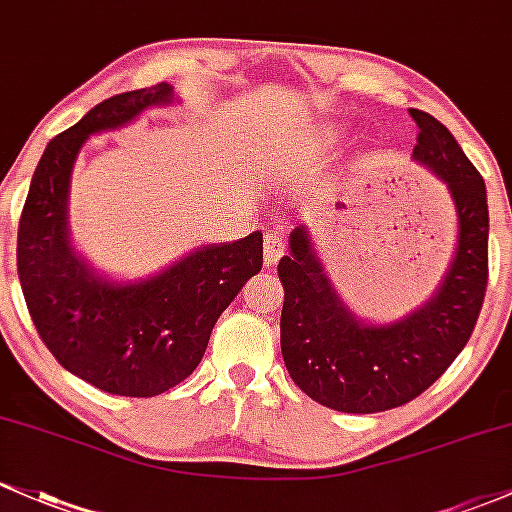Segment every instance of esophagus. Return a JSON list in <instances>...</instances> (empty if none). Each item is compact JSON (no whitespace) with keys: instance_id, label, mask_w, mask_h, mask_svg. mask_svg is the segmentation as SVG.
Masks as SVG:
<instances>
[{"instance_id":"esophagus-1","label":"esophagus","mask_w":512,"mask_h":512,"mask_svg":"<svg viewBox=\"0 0 512 512\" xmlns=\"http://www.w3.org/2000/svg\"><path fill=\"white\" fill-rule=\"evenodd\" d=\"M286 250V238L282 230H269L265 235V265L274 267L279 260H282Z\"/></svg>"}]
</instances>
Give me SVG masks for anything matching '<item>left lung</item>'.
<instances>
[{"mask_svg":"<svg viewBox=\"0 0 512 512\" xmlns=\"http://www.w3.org/2000/svg\"><path fill=\"white\" fill-rule=\"evenodd\" d=\"M418 126L413 157L447 184L459 223L445 282L423 308L389 325L347 311L308 233L294 228L277 272L284 286L282 355L294 384L320 406L379 413L430 389L474 333L488 284V204L479 170L440 121L408 109Z\"/></svg>","mask_w":512,"mask_h":512,"instance_id":"8db88e82","label":"left lung"}]
</instances>
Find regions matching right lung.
<instances>
[{"instance_id":"right-lung-1","label":"right lung","mask_w":512,"mask_h":512,"mask_svg":"<svg viewBox=\"0 0 512 512\" xmlns=\"http://www.w3.org/2000/svg\"><path fill=\"white\" fill-rule=\"evenodd\" d=\"M172 101L167 82L116 94L55 136L33 172L16 269L33 325L60 364L106 393L150 398L199 367L218 316L262 269V233L196 247L157 277L111 284L67 243V187L84 140Z\"/></svg>"}]
</instances>
